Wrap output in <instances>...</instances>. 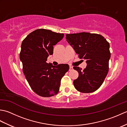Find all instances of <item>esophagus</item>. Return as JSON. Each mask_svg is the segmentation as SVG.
Listing matches in <instances>:
<instances>
[{"mask_svg": "<svg viewBox=\"0 0 127 127\" xmlns=\"http://www.w3.org/2000/svg\"><path fill=\"white\" fill-rule=\"evenodd\" d=\"M72 69H73V67H72V66H69V70L71 71Z\"/></svg>", "mask_w": 127, "mask_h": 127, "instance_id": "1", "label": "esophagus"}]
</instances>
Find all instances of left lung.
<instances>
[{
	"mask_svg": "<svg viewBox=\"0 0 127 127\" xmlns=\"http://www.w3.org/2000/svg\"><path fill=\"white\" fill-rule=\"evenodd\" d=\"M66 39L79 57L85 59L87 64L83 70L74 66L79 72V77L73 82L75 88L82 93L95 91L102 84L109 71L111 57L109 43L101 35L86 32L67 34Z\"/></svg>",
	"mask_w": 127,
	"mask_h": 127,
	"instance_id": "8db88e82",
	"label": "left lung"
}]
</instances>
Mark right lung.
<instances>
[{
    "mask_svg": "<svg viewBox=\"0 0 127 127\" xmlns=\"http://www.w3.org/2000/svg\"><path fill=\"white\" fill-rule=\"evenodd\" d=\"M64 34L39 29L23 40L20 58L23 71L31 87L38 95L50 97L57 94L61 81L69 70L67 64L57 66L47 63V57L53 53V46L63 38Z\"/></svg>",
    "mask_w": 127,
    "mask_h": 127,
    "instance_id": "1",
    "label": "right lung"
}]
</instances>
